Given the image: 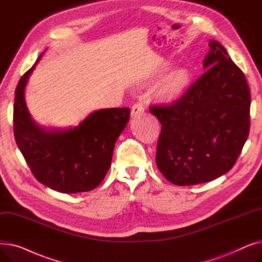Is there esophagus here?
I'll return each instance as SVG.
<instances>
[{
  "label": "esophagus",
  "mask_w": 262,
  "mask_h": 262,
  "mask_svg": "<svg viewBox=\"0 0 262 262\" xmlns=\"http://www.w3.org/2000/svg\"><path fill=\"white\" fill-rule=\"evenodd\" d=\"M144 113V105L141 102L136 103L133 107H132V117L133 118H137L141 115H143Z\"/></svg>",
  "instance_id": "1"
}]
</instances>
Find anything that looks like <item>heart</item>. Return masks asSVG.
Here are the masks:
<instances>
[{"label": "heart", "instance_id": "heart-1", "mask_svg": "<svg viewBox=\"0 0 262 262\" xmlns=\"http://www.w3.org/2000/svg\"><path fill=\"white\" fill-rule=\"evenodd\" d=\"M188 81L187 73L178 70L170 73L162 79L159 86V96L162 99L171 100L180 94Z\"/></svg>", "mask_w": 262, "mask_h": 262}]
</instances>
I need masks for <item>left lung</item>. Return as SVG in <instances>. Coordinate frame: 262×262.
<instances>
[{
  "label": "left lung",
  "instance_id": "left-lung-1",
  "mask_svg": "<svg viewBox=\"0 0 262 262\" xmlns=\"http://www.w3.org/2000/svg\"><path fill=\"white\" fill-rule=\"evenodd\" d=\"M205 73L177 101L154 105L161 123L156 164L169 182H211L236 163L250 133L251 94L225 48L210 40Z\"/></svg>",
  "mask_w": 262,
  "mask_h": 262
}]
</instances>
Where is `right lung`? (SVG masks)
Returning a JSON list of instances; mask_svg holds the SVG:
<instances>
[{
  "label": "right lung",
  "instance_id": "1",
  "mask_svg": "<svg viewBox=\"0 0 262 262\" xmlns=\"http://www.w3.org/2000/svg\"><path fill=\"white\" fill-rule=\"evenodd\" d=\"M43 53L16 88L13 132L17 145L41 184L62 193L90 191L107 174L116 141L129 121L130 110L127 107L96 110L78 126L69 129L38 126L27 110L24 89Z\"/></svg>",
  "mask_w": 262,
  "mask_h": 262
}]
</instances>
